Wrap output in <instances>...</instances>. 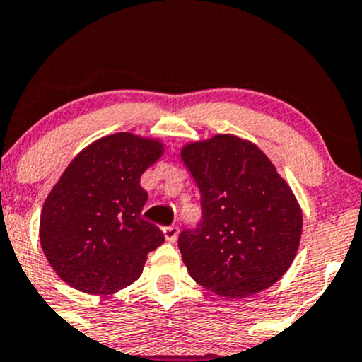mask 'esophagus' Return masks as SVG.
I'll return each instance as SVG.
<instances>
[{
  "label": "esophagus",
  "mask_w": 362,
  "mask_h": 362,
  "mask_svg": "<svg viewBox=\"0 0 362 362\" xmlns=\"http://www.w3.org/2000/svg\"><path fill=\"white\" fill-rule=\"evenodd\" d=\"M163 234H165V239H167L168 243H175L178 238V228L177 226H168V228L163 229Z\"/></svg>",
  "instance_id": "1"
}]
</instances>
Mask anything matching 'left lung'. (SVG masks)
<instances>
[{"label": "left lung", "mask_w": 362, "mask_h": 362, "mask_svg": "<svg viewBox=\"0 0 362 362\" xmlns=\"http://www.w3.org/2000/svg\"><path fill=\"white\" fill-rule=\"evenodd\" d=\"M200 192L202 221L178 236L182 259L204 288L243 298L268 288L293 263L302 209L275 165L233 134L182 148Z\"/></svg>", "instance_id": "obj_1"}]
</instances>
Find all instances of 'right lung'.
Instances as JSON below:
<instances>
[{
	"label": "right lung",
	"instance_id": "obj_1",
	"mask_svg": "<svg viewBox=\"0 0 362 362\" xmlns=\"http://www.w3.org/2000/svg\"><path fill=\"white\" fill-rule=\"evenodd\" d=\"M163 153L158 139L133 133L84 148L50 190L40 245L52 268L76 290L110 295L141 275L163 233L141 217L148 194L139 178Z\"/></svg>",
	"mask_w": 362,
	"mask_h": 362
}]
</instances>
